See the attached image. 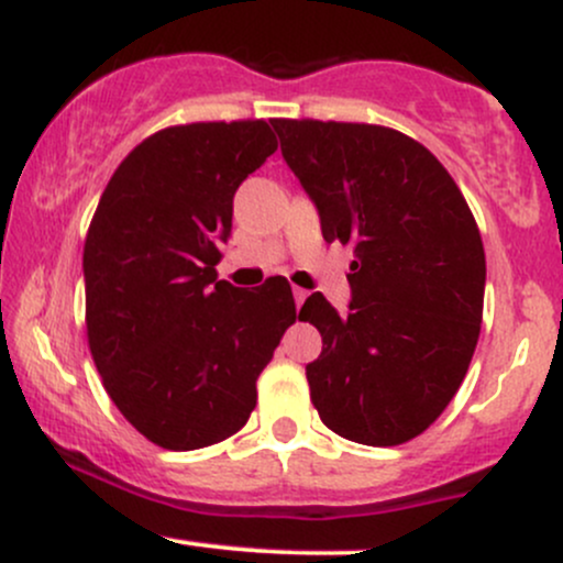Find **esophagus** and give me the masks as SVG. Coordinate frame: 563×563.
Wrapping results in <instances>:
<instances>
[{
    "label": "esophagus",
    "instance_id": "34e87169",
    "mask_svg": "<svg viewBox=\"0 0 563 563\" xmlns=\"http://www.w3.org/2000/svg\"><path fill=\"white\" fill-rule=\"evenodd\" d=\"M303 299H307V290H303V288H294V301H296V307L301 309Z\"/></svg>",
    "mask_w": 563,
    "mask_h": 563
}]
</instances>
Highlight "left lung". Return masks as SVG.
<instances>
[{"instance_id":"1","label":"left lung","mask_w":563,"mask_h":563,"mask_svg":"<svg viewBox=\"0 0 563 563\" xmlns=\"http://www.w3.org/2000/svg\"><path fill=\"white\" fill-rule=\"evenodd\" d=\"M269 124L318 206L322 238L354 245L349 312L322 294L299 312L322 335L307 365L312 405L352 442H410L461 389L479 341L487 264L476 219L434 153L397 129Z\"/></svg>"}]
</instances>
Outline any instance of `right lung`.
Segmentation results:
<instances>
[{"instance_id": "1", "label": "right lung", "mask_w": 563, "mask_h": 563, "mask_svg": "<svg viewBox=\"0 0 563 563\" xmlns=\"http://www.w3.org/2000/svg\"><path fill=\"white\" fill-rule=\"evenodd\" d=\"M277 151L254 121H198L142 140L113 172L84 241L87 339L108 397L164 450L241 431L296 303L286 277L217 280L232 196Z\"/></svg>"}]
</instances>
